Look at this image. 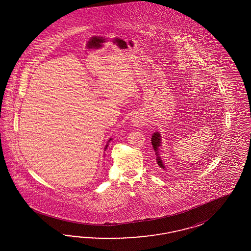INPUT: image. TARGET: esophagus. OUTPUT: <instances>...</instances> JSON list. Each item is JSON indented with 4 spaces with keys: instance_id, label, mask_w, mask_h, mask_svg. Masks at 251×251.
<instances>
[{
    "instance_id": "obj_1",
    "label": "esophagus",
    "mask_w": 251,
    "mask_h": 251,
    "mask_svg": "<svg viewBox=\"0 0 251 251\" xmlns=\"http://www.w3.org/2000/svg\"><path fill=\"white\" fill-rule=\"evenodd\" d=\"M131 122L133 123L134 126H139V125L142 124L143 119H142L141 116H139L138 114L134 115V116L131 118Z\"/></svg>"
}]
</instances>
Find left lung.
Instances as JSON below:
<instances>
[{
  "mask_svg": "<svg viewBox=\"0 0 251 251\" xmlns=\"http://www.w3.org/2000/svg\"><path fill=\"white\" fill-rule=\"evenodd\" d=\"M152 140V147H153V149H154V151H155V153H156V155H157V164L159 165V167L161 168H163V169H166V167L163 165V162H162V160L160 158L159 153H158V148H159L161 145H162V143H161V136H160L159 132H154L153 134H152V138H151Z\"/></svg>",
  "mask_w": 251,
  "mask_h": 251,
  "instance_id": "1",
  "label": "left lung"
}]
</instances>
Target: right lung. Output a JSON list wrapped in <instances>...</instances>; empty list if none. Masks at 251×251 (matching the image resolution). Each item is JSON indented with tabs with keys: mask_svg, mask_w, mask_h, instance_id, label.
<instances>
[{
	"mask_svg": "<svg viewBox=\"0 0 251 251\" xmlns=\"http://www.w3.org/2000/svg\"><path fill=\"white\" fill-rule=\"evenodd\" d=\"M106 146H107V145H106Z\"/></svg>",
	"mask_w": 251,
	"mask_h": 251,
	"instance_id": "right-lung-1",
	"label": "right lung"
}]
</instances>
